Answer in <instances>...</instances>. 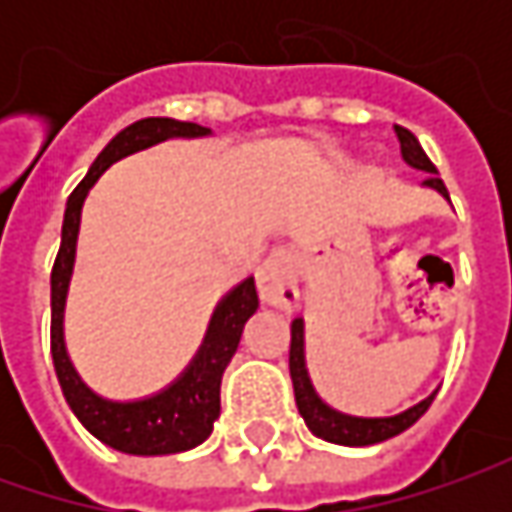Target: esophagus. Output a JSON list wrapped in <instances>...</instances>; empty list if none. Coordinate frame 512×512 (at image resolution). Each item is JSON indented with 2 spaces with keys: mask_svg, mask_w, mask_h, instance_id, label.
<instances>
[{
  "mask_svg": "<svg viewBox=\"0 0 512 512\" xmlns=\"http://www.w3.org/2000/svg\"><path fill=\"white\" fill-rule=\"evenodd\" d=\"M256 285H259V296L262 302L279 310H290L299 299L296 290V256L287 250H276L270 253L259 273H256Z\"/></svg>",
  "mask_w": 512,
  "mask_h": 512,
  "instance_id": "34e87169",
  "label": "esophagus"
}]
</instances>
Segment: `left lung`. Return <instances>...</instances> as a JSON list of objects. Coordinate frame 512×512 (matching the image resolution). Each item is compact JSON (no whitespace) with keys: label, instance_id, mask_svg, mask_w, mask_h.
<instances>
[{"label":"left lung","instance_id":"1","mask_svg":"<svg viewBox=\"0 0 512 512\" xmlns=\"http://www.w3.org/2000/svg\"><path fill=\"white\" fill-rule=\"evenodd\" d=\"M396 136H399V145H402L404 162L410 168L430 173L424 179V185L439 190L444 199H450L447 196V187L439 179V170L427 159V153L419 145V139L407 128H402V125H396ZM290 379H293L296 407H299V413L305 419L307 430L313 436L325 439V442L344 444V447H367V444H379L393 439V436H399L407 427H413V424L422 419L424 410L430 407L433 396H436V393H430L419 404L407 407V410L396 413V416H384V419H362V416H347V413L333 410L330 404L322 402V396L316 393V387L310 382V373H307L305 319H293V325H290Z\"/></svg>","mask_w":512,"mask_h":512}]
</instances>
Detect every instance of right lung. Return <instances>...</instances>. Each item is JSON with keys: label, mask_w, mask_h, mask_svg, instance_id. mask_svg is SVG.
I'll list each match as a JSON object with an SVG mask.
<instances>
[{"label": "right lung", "mask_w": 512, "mask_h": 512, "mask_svg": "<svg viewBox=\"0 0 512 512\" xmlns=\"http://www.w3.org/2000/svg\"><path fill=\"white\" fill-rule=\"evenodd\" d=\"M199 136H210V128H202L196 122H176L165 116L139 119L125 130H119L105 145V150L96 156L88 176L70 193L65 222H62V245L53 262V273H50V353H53V367H56V379L62 384V393L68 399L73 416L85 424L99 442L130 456L185 453L213 433V422L219 419V410H222L219 390H222L225 367L239 347L242 327L259 307V296H256L253 276L233 287L213 310L202 347L196 350L193 362L187 364L179 373V379H173L165 390L145 399H133V402H113L93 393L70 362L68 350H65V327H62L65 299H68L73 262H76L82 205L90 187L96 185V179L113 162L125 159L136 150L153 148L165 139H199Z\"/></svg>", "instance_id": "1"}]
</instances>
